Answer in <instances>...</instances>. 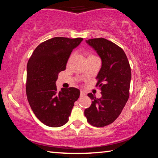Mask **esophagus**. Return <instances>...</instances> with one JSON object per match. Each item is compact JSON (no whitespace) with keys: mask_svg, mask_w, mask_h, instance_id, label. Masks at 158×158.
I'll return each instance as SVG.
<instances>
[{"mask_svg":"<svg viewBox=\"0 0 158 158\" xmlns=\"http://www.w3.org/2000/svg\"><path fill=\"white\" fill-rule=\"evenodd\" d=\"M85 93L84 91H83V90H81V93H80V97H84V96H85Z\"/></svg>","mask_w":158,"mask_h":158,"instance_id":"1","label":"esophagus"}]
</instances>
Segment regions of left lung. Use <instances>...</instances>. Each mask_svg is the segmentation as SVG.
Masks as SVG:
<instances>
[{"mask_svg":"<svg viewBox=\"0 0 158 158\" xmlns=\"http://www.w3.org/2000/svg\"><path fill=\"white\" fill-rule=\"evenodd\" d=\"M102 60V67L96 79V86L100 87L102 97L98 99L91 93L92 100L84 115L87 121L95 127L111 124L121 114L129 98L131 69L124 51L114 42L105 38L85 40Z\"/></svg>","mask_w":158,"mask_h":158,"instance_id":"left-lung-1","label":"left lung"}]
</instances>
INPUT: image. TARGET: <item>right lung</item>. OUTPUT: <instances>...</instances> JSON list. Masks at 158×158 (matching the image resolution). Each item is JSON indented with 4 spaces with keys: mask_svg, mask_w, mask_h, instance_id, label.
I'll list each match as a JSON object with an SVG mask.
<instances>
[{
    "mask_svg": "<svg viewBox=\"0 0 158 158\" xmlns=\"http://www.w3.org/2000/svg\"><path fill=\"white\" fill-rule=\"evenodd\" d=\"M83 38L56 37L36 47L27 64L26 95L36 117L47 126L58 127L68 123L80 91L76 88L57 91L56 82L66 68L72 52Z\"/></svg>",
    "mask_w": 158,
    "mask_h": 158,
    "instance_id": "add662e5",
    "label": "right lung"
}]
</instances>
